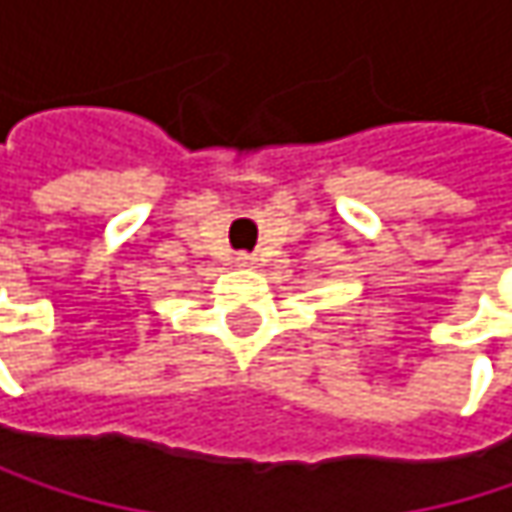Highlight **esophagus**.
Returning <instances> with one entry per match:
<instances>
[{
  "instance_id": "34e87169",
  "label": "esophagus",
  "mask_w": 512,
  "mask_h": 512,
  "mask_svg": "<svg viewBox=\"0 0 512 512\" xmlns=\"http://www.w3.org/2000/svg\"><path fill=\"white\" fill-rule=\"evenodd\" d=\"M234 263H237V266H255V257H252V255H237V257H234Z\"/></svg>"
}]
</instances>
